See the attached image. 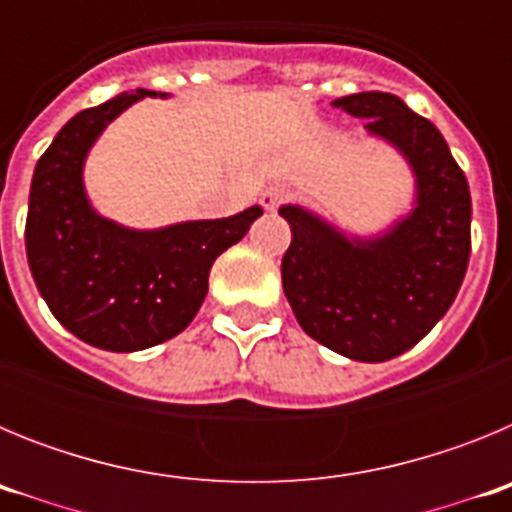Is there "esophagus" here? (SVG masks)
I'll list each match as a JSON object with an SVG mask.
<instances>
[{
  "label": "esophagus",
  "mask_w": 512,
  "mask_h": 512,
  "mask_svg": "<svg viewBox=\"0 0 512 512\" xmlns=\"http://www.w3.org/2000/svg\"><path fill=\"white\" fill-rule=\"evenodd\" d=\"M287 197V187H282V184H271V187H266L264 194H261V207H264V210H277Z\"/></svg>",
  "instance_id": "obj_1"
}]
</instances>
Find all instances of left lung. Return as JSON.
<instances>
[{
	"label": "left lung",
	"mask_w": 512,
	"mask_h": 512,
	"mask_svg": "<svg viewBox=\"0 0 512 512\" xmlns=\"http://www.w3.org/2000/svg\"><path fill=\"white\" fill-rule=\"evenodd\" d=\"M333 104L364 117L369 133L408 158L415 210L377 238H346L305 207H279L292 228L284 295L302 330L325 348L387 361L413 348L454 302L472 251V197L436 125L400 97L361 92Z\"/></svg>",
	"instance_id": "1"
}]
</instances>
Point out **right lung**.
Wrapping results in <instances>:
<instances>
[{
	"label": "right lung",
	"instance_id": "1",
	"mask_svg": "<svg viewBox=\"0 0 512 512\" xmlns=\"http://www.w3.org/2000/svg\"><path fill=\"white\" fill-rule=\"evenodd\" d=\"M156 94L135 89L71 117L40 156L27 205V264L45 305L76 338L117 354L179 336L205 302L217 256L264 212L253 205L158 230L122 228L94 212L81 182L89 148L122 110Z\"/></svg>",
	"mask_w": 512,
	"mask_h": 512
}]
</instances>
